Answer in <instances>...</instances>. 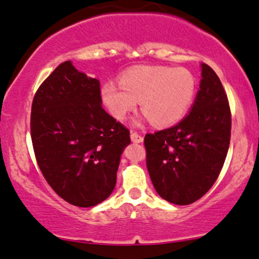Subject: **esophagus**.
<instances>
[{"instance_id": "34e87169", "label": "esophagus", "mask_w": 259, "mask_h": 259, "mask_svg": "<svg viewBox=\"0 0 259 259\" xmlns=\"http://www.w3.org/2000/svg\"><path fill=\"white\" fill-rule=\"evenodd\" d=\"M131 139H132V142H135V143H142V142H143V137H142L139 133L135 132V131L131 132Z\"/></svg>"}]
</instances>
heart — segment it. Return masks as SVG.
Segmentation results:
<instances>
[{"label": "heart", "mask_w": 259, "mask_h": 259, "mask_svg": "<svg viewBox=\"0 0 259 259\" xmlns=\"http://www.w3.org/2000/svg\"><path fill=\"white\" fill-rule=\"evenodd\" d=\"M196 78L184 67L141 66L121 75L120 84L107 80L101 98L110 114L124 120L136 109L155 126H168L184 117L196 94Z\"/></svg>", "instance_id": "1"}]
</instances>
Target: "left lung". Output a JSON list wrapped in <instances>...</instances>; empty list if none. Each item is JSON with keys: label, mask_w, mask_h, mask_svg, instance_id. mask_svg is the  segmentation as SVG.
<instances>
[{"label": "left lung", "mask_w": 259, "mask_h": 259, "mask_svg": "<svg viewBox=\"0 0 259 259\" xmlns=\"http://www.w3.org/2000/svg\"><path fill=\"white\" fill-rule=\"evenodd\" d=\"M231 137V111L215 72L202 63L196 100L181 122L144 137L156 192L177 205L202 198L222 171Z\"/></svg>", "instance_id": "left-lung-1"}]
</instances>
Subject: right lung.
I'll use <instances>...</instances> for the list:
<instances>
[{"mask_svg": "<svg viewBox=\"0 0 259 259\" xmlns=\"http://www.w3.org/2000/svg\"><path fill=\"white\" fill-rule=\"evenodd\" d=\"M30 135L40 171L75 207L99 204L114 191L130 131L101 106L100 82L61 63L33 99Z\"/></svg>", "mask_w": 259, "mask_h": 259, "instance_id": "add662e5", "label": "right lung"}]
</instances>
